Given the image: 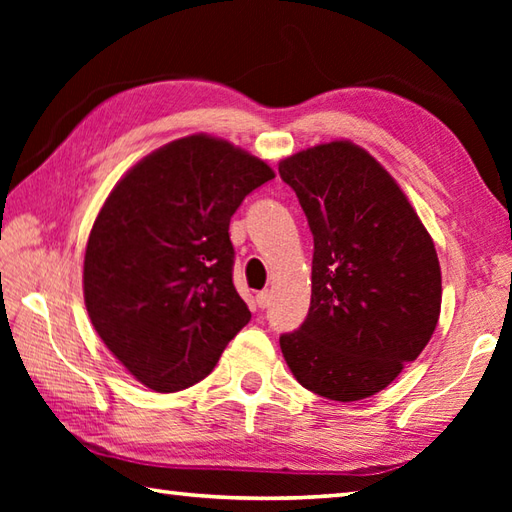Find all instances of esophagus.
I'll return each instance as SVG.
<instances>
[{
	"label": "esophagus",
	"instance_id": "obj_1",
	"mask_svg": "<svg viewBox=\"0 0 512 512\" xmlns=\"http://www.w3.org/2000/svg\"><path fill=\"white\" fill-rule=\"evenodd\" d=\"M255 299H257V306L264 310V308H268V306H270V301H273V295H270L268 290H262V292H257V297H255Z\"/></svg>",
	"mask_w": 512,
	"mask_h": 512
}]
</instances>
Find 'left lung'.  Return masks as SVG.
<instances>
[{
	"label": "left lung",
	"instance_id": "left-lung-1",
	"mask_svg": "<svg viewBox=\"0 0 512 512\" xmlns=\"http://www.w3.org/2000/svg\"><path fill=\"white\" fill-rule=\"evenodd\" d=\"M314 237L312 297L299 330L279 336L290 372L323 398L385 389L438 325L440 262L396 180L350 140L279 162Z\"/></svg>",
	"mask_w": 512,
	"mask_h": 512
}]
</instances>
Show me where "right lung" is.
Masks as SVG:
<instances>
[{
  "label": "right lung",
  "mask_w": 512,
  "mask_h": 512,
  "mask_svg": "<svg viewBox=\"0 0 512 512\" xmlns=\"http://www.w3.org/2000/svg\"><path fill=\"white\" fill-rule=\"evenodd\" d=\"M273 178L264 160L195 134L140 160L105 200L85 248V308L107 350L149 389L200 383L250 321L233 286L228 224Z\"/></svg>",
  "instance_id": "add662e5"
}]
</instances>
